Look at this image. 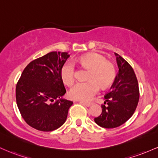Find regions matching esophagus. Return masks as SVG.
Here are the masks:
<instances>
[{
  "label": "esophagus",
  "mask_w": 158,
  "mask_h": 158,
  "mask_svg": "<svg viewBox=\"0 0 158 158\" xmlns=\"http://www.w3.org/2000/svg\"><path fill=\"white\" fill-rule=\"evenodd\" d=\"M80 103H81V104H83L84 105L86 106V107H89L90 105H92V104H93V103L92 102H84V101H80Z\"/></svg>",
  "instance_id": "34e87169"
}]
</instances>
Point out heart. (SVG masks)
<instances>
[{
    "label": "heart",
    "mask_w": 158,
    "mask_h": 158,
    "mask_svg": "<svg viewBox=\"0 0 158 158\" xmlns=\"http://www.w3.org/2000/svg\"><path fill=\"white\" fill-rule=\"evenodd\" d=\"M77 62L83 69L89 70V81L79 83L71 89V98L76 100H89L98 93L99 85L102 88L107 87L116 77L115 65L100 54L95 53L86 54L81 56ZM60 75L65 85L72 86L76 79V69L73 63H65L62 67Z\"/></svg>",
    "instance_id": "b5f03b06"
}]
</instances>
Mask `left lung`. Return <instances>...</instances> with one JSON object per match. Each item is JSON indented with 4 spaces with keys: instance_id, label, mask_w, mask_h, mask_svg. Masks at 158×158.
<instances>
[{
    "instance_id": "left-lung-1",
    "label": "left lung",
    "mask_w": 158,
    "mask_h": 158,
    "mask_svg": "<svg viewBox=\"0 0 158 158\" xmlns=\"http://www.w3.org/2000/svg\"><path fill=\"white\" fill-rule=\"evenodd\" d=\"M115 55L118 72L110 91L104 95L102 114L94 119L104 128H114L126 122L134 114L139 98V85L131 65L118 54L115 53Z\"/></svg>"
}]
</instances>
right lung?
Masks as SVG:
<instances>
[{
  "label": "right lung",
  "mask_w": 158,
  "mask_h": 158,
  "mask_svg": "<svg viewBox=\"0 0 158 158\" xmlns=\"http://www.w3.org/2000/svg\"><path fill=\"white\" fill-rule=\"evenodd\" d=\"M69 55L52 51L25 67L15 89L22 118L41 131H52L64 124L73 102L61 98L66 93L60 72Z\"/></svg>",
  "instance_id": "right-lung-1"
}]
</instances>
